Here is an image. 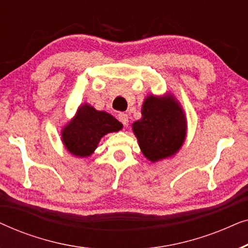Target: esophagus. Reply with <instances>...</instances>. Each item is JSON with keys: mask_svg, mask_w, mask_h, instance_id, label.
Segmentation results:
<instances>
[{"mask_svg": "<svg viewBox=\"0 0 248 248\" xmlns=\"http://www.w3.org/2000/svg\"><path fill=\"white\" fill-rule=\"evenodd\" d=\"M117 117H118V120L122 122V124H123L124 126H127V125H128V116H127V114L120 113V114H118Z\"/></svg>", "mask_w": 248, "mask_h": 248, "instance_id": "esophagus-1", "label": "esophagus"}]
</instances>
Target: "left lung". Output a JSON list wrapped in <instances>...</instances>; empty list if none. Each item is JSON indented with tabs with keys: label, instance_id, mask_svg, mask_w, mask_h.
<instances>
[{
	"label": "left lung",
	"instance_id": "8db88e82",
	"mask_svg": "<svg viewBox=\"0 0 248 248\" xmlns=\"http://www.w3.org/2000/svg\"><path fill=\"white\" fill-rule=\"evenodd\" d=\"M141 114L132 128L144 157L155 162L174 155L184 143L187 128L184 110L175 97L150 94Z\"/></svg>",
	"mask_w": 248,
	"mask_h": 248
}]
</instances>
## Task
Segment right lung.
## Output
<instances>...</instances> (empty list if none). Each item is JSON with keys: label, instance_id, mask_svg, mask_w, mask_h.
<instances>
[{"label": "right lung", "instance_id": "1", "mask_svg": "<svg viewBox=\"0 0 248 248\" xmlns=\"http://www.w3.org/2000/svg\"><path fill=\"white\" fill-rule=\"evenodd\" d=\"M123 125L106 111L96 110L90 105H81L76 116L62 130V141L67 151L77 157H89L100 139Z\"/></svg>", "mask_w": 248, "mask_h": 248}]
</instances>
